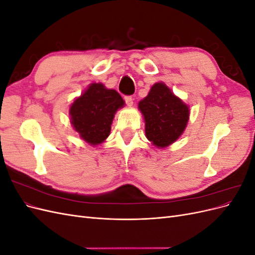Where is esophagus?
I'll list each match as a JSON object with an SVG mask.
<instances>
[{
	"instance_id": "1",
	"label": "esophagus",
	"mask_w": 255,
	"mask_h": 255,
	"mask_svg": "<svg viewBox=\"0 0 255 255\" xmlns=\"http://www.w3.org/2000/svg\"><path fill=\"white\" fill-rule=\"evenodd\" d=\"M125 101H126V103H127V105L128 106H133V98L130 97V96H127V97H125Z\"/></svg>"
}]
</instances>
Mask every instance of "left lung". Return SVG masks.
<instances>
[{
    "instance_id": "obj_1",
    "label": "left lung",
    "mask_w": 255,
    "mask_h": 255,
    "mask_svg": "<svg viewBox=\"0 0 255 255\" xmlns=\"http://www.w3.org/2000/svg\"><path fill=\"white\" fill-rule=\"evenodd\" d=\"M144 120L145 137L158 149L167 148L184 133L189 120V106L163 82L155 83L138 103Z\"/></svg>"
}]
</instances>
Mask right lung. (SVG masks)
<instances>
[{
  "label": "right lung",
  "instance_id": "1",
  "mask_svg": "<svg viewBox=\"0 0 255 255\" xmlns=\"http://www.w3.org/2000/svg\"><path fill=\"white\" fill-rule=\"evenodd\" d=\"M125 105L115 89L106 88L102 83H91L69 107L72 128L82 140L96 146L110 136L115 115Z\"/></svg>",
  "mask_w": 255,
  "mask_h": 255
}]
</instances>
